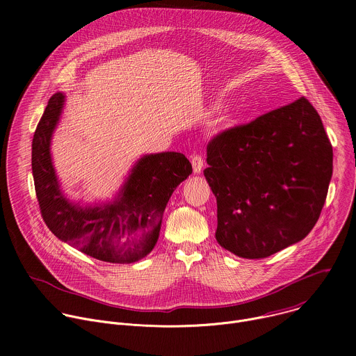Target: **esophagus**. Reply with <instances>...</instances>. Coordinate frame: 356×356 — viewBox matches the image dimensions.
<instances>
[{"mask_svg":"<svg viewBox=\"0 0 356 356\" xmlns=\"http://www.w3.org/2000/svg\"><path fill=\"white\" fill-rule=\"evenodd\" d=\"M191 166H193V172L195 175H200L202 172V168H204V162H202V158L198 155H193L191 156Z\"/></svg>","mask_w":356,"mask_h":356,"instance_id":"esophagus-1","label":"esophagus"}]
</instances>
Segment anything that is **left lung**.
<instances>
[{
  "label": "left lung",
  "mask_w": 356,
  "mask_h": 356,
  "mask_svg": "<svg viewBox=\"0 0 356 356\" xmlns=\"http://www.w3.org/2000/svg\"><path fill=\"white\" fill-rule=\"evenodd\" d=\"M204 170L217 198V242L261 259L304 239L332 176V146L309 101L273 110L217 135Z\"/></svg>",
  "instance_id": "left-lung-1"
}]
</instances>
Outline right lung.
<instances>
[{
  "label": "right lung",
  "mask_w": 356,
  "mask_h": 356,
  "mask_svg": "<svg viewBox=\"0 0 356 356\" xmlns=\"http://www.w3.org/2000/svg\"><path fill=\"white\" fill-rule=\"evenodd\" d=\"M65 103L63 92L52 95L32 140V175L42 217L62 242L91 258L138 262L155 248L168 201L191 175V163L179 152L142 155L113 198L90 204L70 200L52 158V139Z\"/></svg>",
  "instance_id": "obj_1"
}]
</instances>
